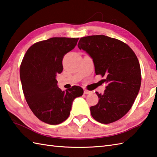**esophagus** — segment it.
Returning <instances> with one entry per match:
<instances>
[{
  "instance_id": "1",
  "label": "esophagus",
  "mask_w": 157,
  "mask_h": 157,
  "mask_svg": "<svg viewBox=\"0 0 157 157\" xmlns=\"http://www.w3.org/2000/svg\"><path fill=\"white\" fill-rule=\"evenodd\" d=\"M84 94H91V91H88V90H87V89H84Z\"/></svg>"
}]
</instances>
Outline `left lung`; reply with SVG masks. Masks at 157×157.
<instances>
[{"label": "left lung", "mask_w": 157, "mask_h": 157, "mask_svg": "<svg viewBox=\"0 0 157 157\" xmlns=\"http://www.w3.org/2000/svg\"><path fill=\"white\" fill-rule=\"evenodd\" d=\"M78 47L91 57L96 75L105 76V90L103 94L95 92L99 101L90 108L91 116L104 124L118 121L129 112L140 91L137 56L127 44L104 35L82 37Z\"/></svg>", "instance_id": "8db88e82"}]
</instances>
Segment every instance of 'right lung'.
Returning a JSON list of instances; mask_svg holds the SVG:
<instances>
[{
    "instance_id": "right-lung-1",
    "label": "right lung",
    "mask_w": 157,
    "mask_h": 157,
    "mask_svg": "<svg viewBox=\"0 0 157 157\" xmlns=\"http://www.w3.org/2000/svg\"><path fill=\"white\" fill-rule=\"evenodd\" d=\"M79 38L54 37L34 44L22 60L20 75L27 103L38 119L57 124L68 119L75 99L83 94L79 86L62 91L56 76L63 70L62 59Z\"/></svg>"
}]
</instances>
